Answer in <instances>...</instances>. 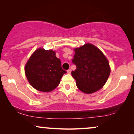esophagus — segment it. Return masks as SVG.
Instances as JSON below:
<instances>
[{
  "label": "esophagus",
  "mask_w": 134,
  "mask_h": 134,
  "mask_svg": "<svg viewBox=\"0 0 134 134\" xmlns=\"http://www.w3.org/2000/svg\"><path fill=\"white\" fill-rule=\"evenodd\" d=\"M67 72L68 73V74H71V69H69L67 71Z\"/></svg>",
  "instance_id": "34e87169"
}]
</instances>
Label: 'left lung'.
Masks as SVG:
<instances>
[{
  "mask_svg": "<svg viewBox=\"0 0 134 134\" xmlns=\"http://www.w3.org/2000/svg\"><path fill=\"white\" fill-rule=\"evenodd\" d=\"M72 60L76 66L71 74L76 85L82 92L90 94L99 90L109 78L110 68L109 62L101 51L91 44L74 49Z\"/></svg>",
  "mask_w": 134,
  "mask_h": 134,
  "instance_id": "obj_1",
  "label": "left lung"
}]
</instances>
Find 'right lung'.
Returning <instances> with one entry per match:
<instances>
[{"label": "right lung", "instance_id": "obj_1", "mask_svg": "<svg viewBox=\"0 0 134 134\" xmlns=\"http://www.w3.org/2000/svg\"><path fill=\"white\" fill-rule=\"evenodd\" d=\"M25 72L34 88L49 92L58 87L66 71L62 69L61 61L57 58L55 51L38 49L27 62Z\"/></svg>", "mask_w": 134, "mask_h": 134}]
</instances>
